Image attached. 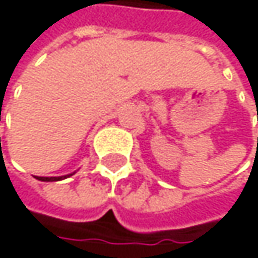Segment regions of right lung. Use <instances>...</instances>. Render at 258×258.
Masks as SVG:
<instances>
[{
  "label": "right lung",
  "instance_id": "right-lung-1",
  "mask_svg": "<svg viewBox=\"0 0 258 258\" xmlns=\"http://www.w3.org/2000/svg\"><path fill=\"white\" fill-rule=\"evenodd\" d=\"M76 172H73V173H70V175H64V176H35L38 180H43V182H55V180H62L66 179V178H70V176H73Z\"/></svg>",
  "mask_w": 258,
  "mask_h": 258
}]
</instances>
